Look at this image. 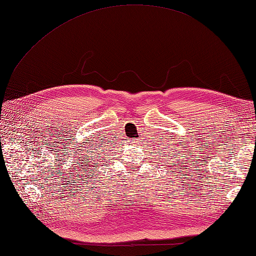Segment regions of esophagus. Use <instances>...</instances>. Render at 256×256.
Returning a JSON list of instances; mask_svg holds the SVG:
<instances>
[{
    "label": "esophagus",
    "mask_w": 256,
    "mask_h": 256,
    "mask_svg": "<svg viewBox=\"0 0 256 256\" xmlns=\"http://www.w3.org/2000/svg\"><path fill=\"white\" fill-rule=\"evenodd\" d=\"M134 143H136V142H134Z\"/></svg>",
    "instance_id": "obj_1"
}]
</instances>
